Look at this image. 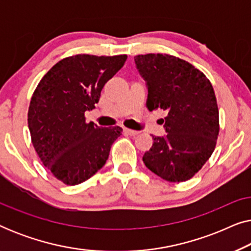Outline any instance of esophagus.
Listing matches in <instances>:
<instances>
[{"mask_svg":"<svg viewBox=\"0 0 251 251\" xmlns=\"http://www.w3.org/2000/svg\"><path fill=\"white\" fill-rule=\"evenodd\" d=\"M125 132L126 133V135H130V136H136L139 133V131H137V130H131L128 128H125Z\"/></svg>","mask_w":251,"mask_h":251,"instance_id":"34e87169","label":"esophagus"}]
</instances>
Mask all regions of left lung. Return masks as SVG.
<instances>
[{"instance_id":"1","label":"left lung","mask_w":251,"mask_h":251,"mask_svg":"<svg viewBox=\"0 0 251 251\" xmlns=\"http://www.w3.org/2000/svg\"><path fill=\"white\" fill-rule=\"evenodd\" d=\"M135 64L146 82L147 108L168 112L163 120L167 133L152 136L144 163L164 180H188L216 146L219 113L214 88L193 65L169 54H139Z\"/></svg>"}]
</instances>
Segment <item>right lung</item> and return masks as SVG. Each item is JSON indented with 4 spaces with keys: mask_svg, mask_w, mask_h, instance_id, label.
<instances>
[{
    "mask_svg": "<svg viewBox=\"0 0 251 251\" xmlns=\"http://www.w3.org/2000/svg\"><path fill=\"white\" fill-rule=\"evenodd\" d=\"M126 54H76L58 61L42 77L28 108V128L37 155L66 185H77L106 163L122 128L85 122L106 82L121 70Z\"/></svg>",
    "mask_w": 251,
    "mask_h": 251,
    "instance_id": "1",
    "label": "right lung"
}]
</instances>
